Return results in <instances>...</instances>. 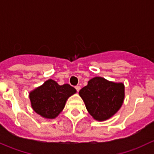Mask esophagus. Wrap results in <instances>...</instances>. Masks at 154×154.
<instances>
[{
  "label": "esophagus",
  "instance_id": "34e87169",
  "mask_svg": "<svg viewBox=\"0 0 154 154\" xmlns=\"http://www.w3.org/2000/svg\"><path fill=\"white\" fill-rule=\"evenodd\" d=\"M75 90H77V92H79V90H81V87L80 86H75Z\"/></svg>",
  "mask_w": 154,
  "mask_h": 154
}]
</instances>
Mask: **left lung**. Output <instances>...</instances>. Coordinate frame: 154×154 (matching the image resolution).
Listing matches in <instances>:
<instances>
[{
    "label": "left lung",
    "mask_w": 154,
    "mask_h": 154,
    "mask_svg": "<svg viewBox=\"0 0 154 154\" xmlns=\"http://www.w3.org/2000/svg\"><path fill=\"white\" fill-rule=\"evenodd\" d=\"M89 113L96 120L104 121L112 116L122 104L125 86L104 78L90 79L87 86L79 91Z\"/></svg>",
    "instance_id": "1"
}]
</instances>
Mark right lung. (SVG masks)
<instances>
[{
    "label": "right lung",
    "mask_w": 154,
    "mask_h": 154,
    "mask_svg": "<svg viewBox=\"0 0 154 154\" xmlns=\"http://www.w3.org/2000/svg\"><path fill=\"white\" fill-rule=\"evenodd\" d=\"M75 92L69 85L61 86L49 79L29 93V99L33 110L38 114L44 118L54 119L62 111L68 98Z\"/></svg>",
    "instance_id": "obj_1"
}]
</instances>
